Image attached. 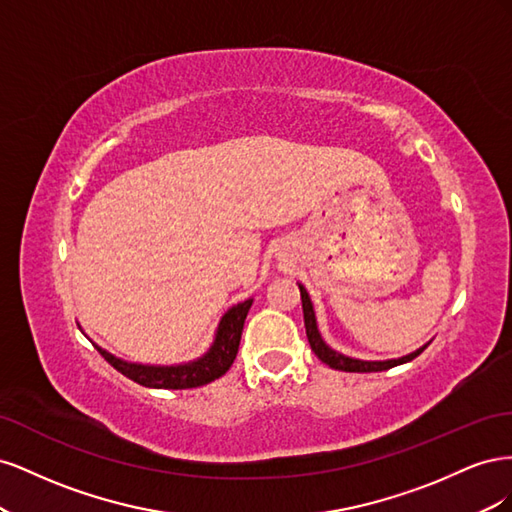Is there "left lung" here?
Segmentation results:
<instances>
[{
  "mask_svg": "<svg viewBox=\"0 0 512 512\" xmlns=\"http://www.w3.org/2000/svg\"><path fill=\"white\" fill-rule=\"evenodd\" d=\"M299 290H301V301H303V318H305V333H307V339H309V346H312L314 354L318 356V359L322 363H327L329 367L333 369H339V371H356V374H363V371H384V369H391L395 365H401V363H408L412 359H416L418 354H421L429 344H425L423 348H418L416 352H410L406 356H401V359H389V361H361V359H352V356H346L342 352H337L333 348H329L327 344H324V339L318 331V324H316V314H314V305H312V299H309L307 290L299 284Z\"/></svg>",
  "mask_w": 512,
  "mask_h": 512,
  "instance_id": "obj_1",
  "label": "left lung"
}]
</instances>
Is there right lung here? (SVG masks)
<instances>
[{"instance_id": "obj_1", "label": "right lung", "mask_w": 512, "mask_h": 512, "mask_svg": "<svg viewBox=\"0 0 512 512\" xmlns=\"http://www.w3.org/2000/svg\"><path fill=\"white\" fill-rule=\"evenodd\" d=\"M252 301L254 299H247L243 303H237L235 307H230L218 324V333H215L211 348L200 356V359L190 363H183V365L128 363L123 359H117V356H113L111 352L102 350L100 346L96 348L108 363H111L117 371H121L123 376L143 386H149V389H168V391L196 389V386H203L222 378L230 369V365L235 363L243 322L247 318V312H250Z\"/></svg>"}]
</instances>
